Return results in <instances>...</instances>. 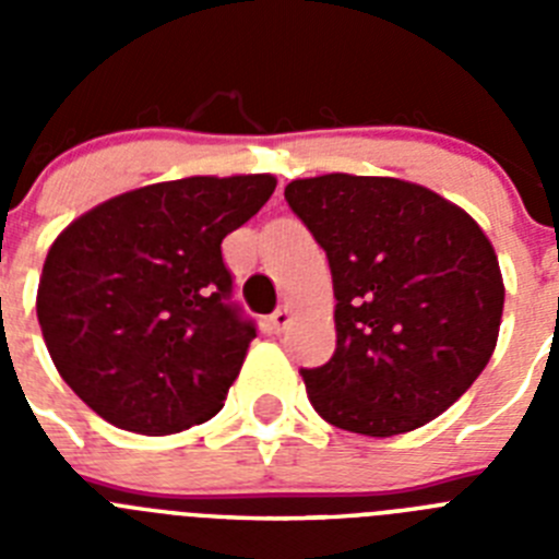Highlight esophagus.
<instances>
[{
	"mask_svg": "<svg viewBox=\"0 0 559 559\" xmlns=\"http://www.w3.org/2000/svg\"><path fill=\"white\" fill-rule=\"evenodd\" d=\"M290 319H294V313H290L288 308H280V310H274V313H271V328L276 330V333H280V330H285L290 324Z\"/></svg>",
	"mask_w": 559,
	"mask_h": 559,
	"instance_id": "esophagus-1",
	"label": "esophagus"
}]
</instances>
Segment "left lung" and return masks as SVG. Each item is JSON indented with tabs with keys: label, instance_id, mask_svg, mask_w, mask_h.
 <instances>
[{
	"label": "left lung",
	"instance_id": "1",
	"mask_svg": "<svg viewBox=\"0 0 559 559\" xmlns=\"http://www.w3.org/2000/svg\"><path fill=\"white\" fill-rule=\"evenodd\" d=\"M285 201L333 274L335 353L302 369L319 417L394 437L448 412L487 367L501 328L490 237L453 201L392 176L296 179Z\"/></svg>",
	"mask_w": 559,
	"mask_h": 559
}]
</instances>
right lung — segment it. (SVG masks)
Segmentation results:
<instances>
[{
	"label": "right lung",
	"mask_w": 559,
	"mask_h": 559,
	"mask_svg": "<svg viewBox=\"0 0 559 559\" xmlns=\"http://www.w3.org/2000/svg\"><path fill=\"white\" fill-rule=\"evenodd\" d=\"M271 173L159 181L83 212L49 246L36 313L69 389L122 431L165 437L224 408L254 324L226 299L221 243Z\"/></svg>",
	"instance_id": "add662e5"
}]
</instances>
